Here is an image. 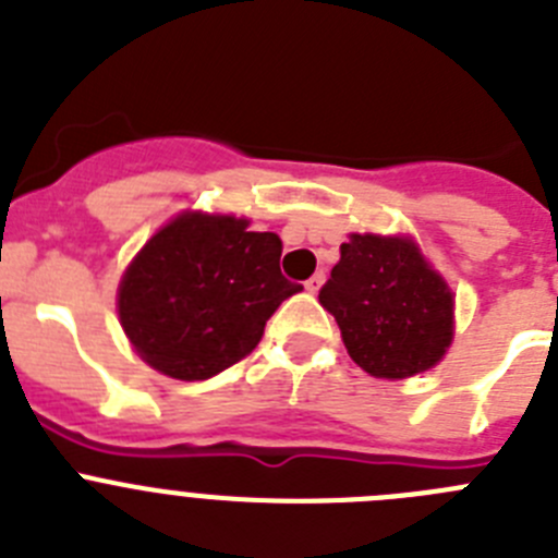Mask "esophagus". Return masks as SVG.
<instances>
[{"label": "esophagus", "mask_w": 558, "mask_h": 558, "mask_svg": "<svg viewBox=\"0 0 558 558\" xmlns=\"http://www.w3.org/2000/svg\"><path fill=\"white\" fill-rule=\"evenodd\" d=\"M322 284H324V270H318V274H313L307 279V290H310V293H318V290H322Z\"/></svg>", "instance_id": "34e87169"}]
</instances>
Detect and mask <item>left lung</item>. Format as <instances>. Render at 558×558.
Returning a JSON list of instances; mask_svg holds the SVG:
<instances>
[{"instance_id":"left-lung-1","label":"left lung","mask_w":558,"mask_h":558,"mask_svg":"<svg viewBox=\"0 0 558 558\" xmlns=\"http://www.w3.org/2000/svg\"><path fill=\"white\" fill-rule=\"evenodd\" d=\"M349 357L372 377L427 372L452 343V293L408 236L352 234L318 293Z\"/></svg>"}]
</instances>
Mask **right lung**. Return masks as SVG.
<instances>
[{"label":"right lung","instance_id":"add662e5","mask_svg":"<svg viewBox=\"0 0 558 558\" xmlns=\"http://www.w3.org/2000/svg\"><path fill=\"white\" fill-rule=\"evenodd\" d=\"M282 240L231 215L184 211L133 256L120 324L147 366L209 379L251 354L276 307L302 290L279 270Z\"/></svg>","mask_w":558,"mask_h":558}]
</instances>
